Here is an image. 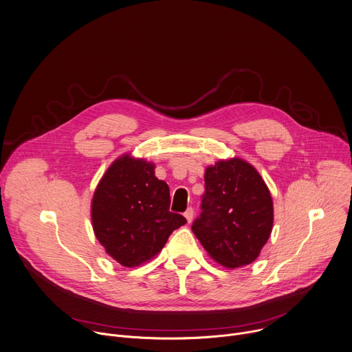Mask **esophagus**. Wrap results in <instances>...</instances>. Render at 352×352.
<instances>
[{"instance_id":"34e87169","label":"esophagus","mask_w":352,"mask_h":352,"mask_svg":"<svg viewBox=\"0 0 352 352\" xmlns=\"http://www.w3.org/2000/svg\"><path fill=\"white\" fill-rule=\"evenodd\" d=\"M192 217H194V211H192V208H187V211L184 212V218L187 219V222H188V223H191Z\"/></svg>"}]
</instances>
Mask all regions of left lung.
Segmentation results:
<instances>
[{
  "mask_svg": "<svg viewBox=\"0 0 352 352\" xmlns=\"http://www.w3.org/2000/svg\"><path fill=\"white\" fill-rule=\"evenodd\" d=\"M203 212L191 229L208 256L225 268L253 263L267 243L274 206L257 169L233 156L206 168Z\"/></svg>",
  "mask_w": 352,
  "mask_h": 352,
  "instance_id": "obj_1",
  "label": "left lung"
}]
</instances>
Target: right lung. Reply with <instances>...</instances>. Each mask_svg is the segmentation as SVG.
Listing matches in <instances>:
<instances>
[{"instance_id":"1","label":"right lung","mask_w":352,"mask_h":352,"mask_svg":"<svg viewBox=\"0 0 352 352\" xmlns=\"http://www.w3.org/2000/svg\"><path fill=\"white\" fill-rule=\"evenodd\" d=\"M169 187L155 164L130 152L114 160L91 201V219L104 252L123 267H138L158 254L170 233L186 223L169 211Z\"/></svg>"}]
</instances>
